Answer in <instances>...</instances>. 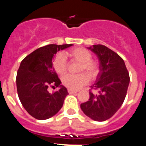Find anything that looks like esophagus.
I'll return each instance as SVG.
<instances>
[{
  "label": "esophagus",
  "instance_id": "esophagus-1",
  "mask_svg": "<svg viewBox=\"0 0 146 146\" xmlns=\"http://www.w3.org/2000/svg\"><path fill=\"white\" fill-rule=\"evenodd\" d=\"M68 92H69V94H75V93H77V91H74V90L68 89Z\"/></svg>",
  "mask_w": 146,
  "mask_h": 146
}]
</instances>
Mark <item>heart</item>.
Returning <instances> with one entry per match:
<instances>
[{"label": "heart", "mask_w": 146, "mask_h": 146, "mask_svg": "<svg viewBox=\"0 0 146 146\" xmlns=\"http://www.w3.org/2000/svg\"><path fill=\"white\" fill-rule=\"evenodd\" d=\"M72 61L80 63L78 72H82L78 74H68L63 77V84L71 90H78L88 82L89 78L94 80L97 77L99 73V64L96 60H91L92 55L91 52L83 47L72 49L64 54ZM53 66L55 72L60 75L66 73L67 63L63 55H57L53 61Z\"/></svg>", "instance_id": "heart-1"}]
</instances>
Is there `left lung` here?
Returning a JSON list of instances; mask_svg holds the SVG:
<instances>
[{
  "label": "left lung",
  "mask_w": 146,
  "mask_h": 146,
  "mask_svg": "<svg viewBox=\"0 0 146 146\" xmlns=\"http://www.w3.org/2000/svg\"><path fill=\"white\" fill-rule=\"evenodd\" d=\"M96 55L99 73L90 92V98L80 104L86 115L96 121H104L118 111L126 97L130 82L123 60L113 50L101 44L87 47Z\"/></svg>",
  "instance_id": "left-lung-1"
}]
</instances>
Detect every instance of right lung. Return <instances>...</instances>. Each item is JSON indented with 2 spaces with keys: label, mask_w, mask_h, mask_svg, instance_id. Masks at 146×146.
<instances>
[{
  "label": "right lung",
  "mask_w": 146,
  "mask_h": 146,
  "mask_svg": "<svg viewBox=\"0 0 146 146\" xmlns=\"http://www.w3.org/2000/svg\"><path fill=\"white\" fill-rule=\"evenodd\" d=\"M72 45L48 44L34 50L22 60L16 78L18 96L23 108L33 118L48 119L61 109L69 93L60 85L52 60L58 51ZM50 87H58L59 90L51 94L48 92Z\"/></svg>",
  "instance_id": "1"
}]
</instances>
